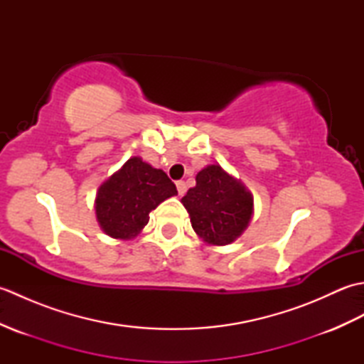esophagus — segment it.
Segmentation results:
<instances>
[{"mask_svg": "<svg viewBox=\"0 0 364 364\" xmlns=\"http://www.w3.org/2000/svg\"><path fill=\"white\" fill-rule=\"evenodd\" d=\"M176 189H178V194H180V196H184V194H186V183H184V181H176Z\"/></svg>", "mask_w": 364, "mask_h": 364, "instance_id": "34e87169", "label": "esophagus"}]
</instances>
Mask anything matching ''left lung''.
<instances>
[{
    "instance_id": "1",
    "label": "left lung",
    "mask_w": 364,
    "mask_h": 364,
    "mask_svg": "<svg viewBox=\"0 0 364 364\" xmlns=\"http://www.w3.org/2000/svg\"><path fill=\"white\" fill-rule=\"evenodd\" d=\"M196 181L181 198L192 228L208 245L233 244L253 218L252 192L219 164L203 167Z\"/></svg>"
}]
</instances>
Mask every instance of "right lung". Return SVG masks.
Wrapping results in <instances>:
<instances>
[{
  "label": "right lung",
  "mask_w": 364,
  "mask_h": 364,
  "mask_svg": "<svg viewBox=\"0 0 364 364\" xmlns=\"http://www.w3.org/2000/svg\"><path fill=\"white\" fill-rule=\"evenodd\" d=\"M176 194V186L164 170L133 156L100 184L95 197L97 222L107 236L129 241L149 223L150 213Z\"/></svg>",
  "instance_id": "1"
}]
</instances>
